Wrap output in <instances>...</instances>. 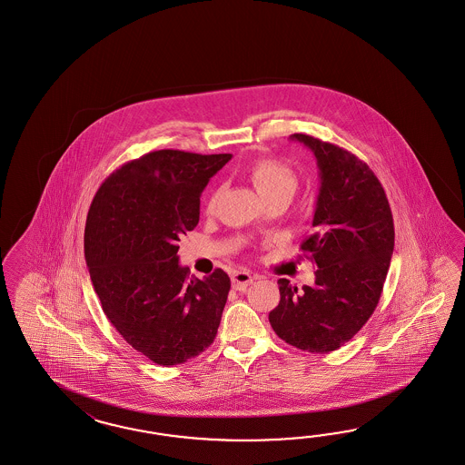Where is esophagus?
Here are the masks:
<instances>
[{
  "instance_id": "1",
  "label": "esophagus",
  "mask_w": 465,
  "mask_h": 465,
  "mask_svg": "<svg viewBox=\"0 0 465 465\" xmlns=\"http://www.w3.org/2000/svg\"><path fill=\"white\" fill-rule=\"evenodd\" d=\"M258 279L256 275H252V273H248V272H236L234 275H232V287L236 289V291H244L248 285H252L254 280Z\"/></svg>"
}]
</instances>
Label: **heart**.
I'll list each match as a JSON object with an SVG mask.
<instances>
[{
  "label": "heart",
  "instance_id": "heart-1",
  "mask_svg": "<svg viewBox=\"0 0 465 465\" xmlns=\"http://www.w3.org/2000/svg\"><path fill=\"white\" fill-rule=\"evenodd\" d=\"M250 178H252V185L256 186L258 193L268 199L272 195H279L285 193L292 197L295 188H297V178L295 173L282 161L265 160L256 161L250 168ZM217 202V192H213L209 199V209H213Z\"/></svg>",
  "mask_w": 465,
  "mask_h": 465
}]
</instances>
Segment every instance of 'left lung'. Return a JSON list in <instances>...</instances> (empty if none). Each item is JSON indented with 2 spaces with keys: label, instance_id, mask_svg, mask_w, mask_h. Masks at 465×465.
<instances>
[{
  "label": "left lung",
  "instance_id": "left-lung-1",
  "mask_svg": "<svg viewBox=\"0 0 465 465\" xmlns=\"http://www.w3.org/2000/svg\"><path fill=\"white\" fill-rule=\"evenodd\" d=\"M291 139L318 161L312 232L301 244L318 270L314 285L302 291L280 279V302L268 319L285 343L328 353L350 341L379 304L394 252V223L367 163L305 134Z\"/></svg>",
  "mask_w": 465,
  "mask_h": 465
}]
</instances>
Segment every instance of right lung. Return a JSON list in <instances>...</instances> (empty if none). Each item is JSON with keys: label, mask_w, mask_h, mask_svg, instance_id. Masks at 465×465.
Instances as JSON below:
<instances>
[{"label": "right lung", "mask_w": 465, "mask_h": 465, "mask_svg": "<svg viewBox=\"0 0 465 465\" xmlns=\"http://www.w3.org/2000/svg\"><path fill=\"white\" fill-rule=\"evenodd\" d=\"M231 154L178 149L125 163L98 188L84 258L102 309L122 338L158 365H180L211 343L231 280L190 277L178 241L199 224L200 195Z\"/></svg>", "instance_id": "obj_1"}]
</instances>
